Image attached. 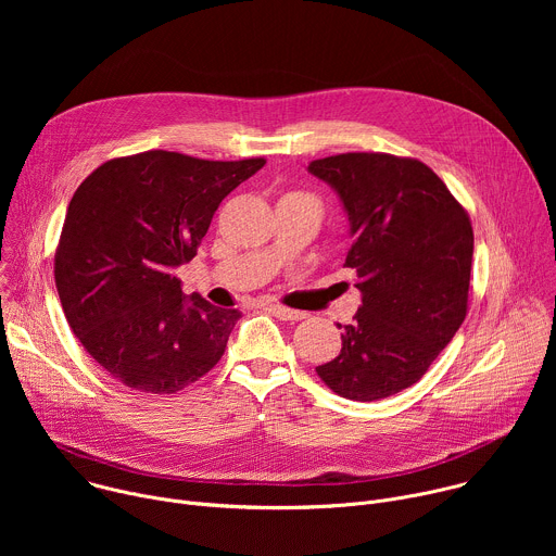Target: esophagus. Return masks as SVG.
I'll return each mask as SVG.
<instances>
[{
  "label": "esophagus",
  "instance_id": "obj_1",
  "mask_svg": "<svg viewBox=\"0 0 556 556\" xmlns=\"http://www.w3.org/2000/svg\"><path fill=\"white\" fill-rule=\"evenodd\" d=\"M266 309L268 312H273L275 316H279L281 321H301V319H305V312H299V309H290V307H286V305H279V303H268L266 305Z\"/></svg>",
  "mask_w": 556,
  "mask_h": 556
}]
</instances>
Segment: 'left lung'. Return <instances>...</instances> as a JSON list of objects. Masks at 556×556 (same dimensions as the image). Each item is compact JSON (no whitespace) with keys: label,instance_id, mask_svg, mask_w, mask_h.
I'll use <instances>...</instances> for the list:
<instances>
[{"label":"left lung","instance_id":"8db88e82","mask_svg":"<svg viewBox=\"0 0 556 556\" xmlns=\"http://www.w3.org/2000/svg\"><path fill=\"white\" fill-rule=\"evenodd\" d=\"M307 169L348 211L354 244L345 266L363 294L341 354L316 374L348 401H380L418 382L464 324L472 226L416 157L339 153Z\"/></svg>","mask_w":556,"mask_h":556}]
</instances>
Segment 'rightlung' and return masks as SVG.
<instances>
[{
  "label": "right lung",
  "mask_w": 556,
  "mask_h": 556,
  "mask_svg": "<svg viewBox=\"0 0 556 556\" xmlns=\"http://www.w3.org/2000/svg\"><path fill=\"white\" fill-rule=\"evenodd\" d=\"M264 165L151 149L112 157L78 185L54 281L72 332L112 378L176 393L217 365L242 314L187 299L176 268L195 257L219 202Z\"/></svg>",
  "instance_id": "add662e5"
}]
</instances>
